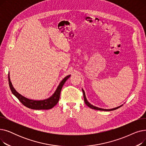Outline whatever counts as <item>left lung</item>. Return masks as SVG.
Here are the masks:
<instances>
[{"label": "left lung", "instance_id": "8db88e82", "mask_svg": "<svg viewBox=\"0 0 146 146\" xmlns=\"http://www.w3.org/2000/svg\"><path fill=\"white\" fill-rule=\"evenodd\" d=\"M82 91H83V98H84V101H85V104H86V105H87V106H88L89 108H92V109H94V110H99V111H113V110H117V109H118V108H120L121 106H122V105H120V106H118V107H117V108H112V109H108V110H106V109H102V108H98V107H96V106H94V105H92V104H90L88 101V100H87V99H86V95H85V91H84V90L82 89Z\"/></svg>", "mask_w": 146, "mask_h": 146}]
</instances>
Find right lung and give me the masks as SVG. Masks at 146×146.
I'll use <instances>...</instances> for the list:
<instances>
[{
    "label": "right lung",
    "mask_w": 146,
    "mask_h": 146,
    "mask_svg": "<svg viewBox=\"0 0 146 146\" xmlns=\"http://www.w3.org/2000/svg\"><path fill=\"white\" fill-rule=\"evenodd\" d=\"M70 77V75H68L62 80H61V82L59 84V85L58 86L56 90L55 91V92L54 93V94L51 96H50L47 99H44V100H40V101L29 99L19 94L18 92L14 89V88L12 86V84L11 82V79L9 77V72L8 74V81H9V87L12 94L19 99V101L23 105L25 106L26 107H27V108L33 109V110H50L53 108V107L55 105H56V104L58 103L60 99L61 89H62L64 84L65 83L66 80Z\"/></svg>",
    "instance_id": "obj_1"
}]
</instances>
